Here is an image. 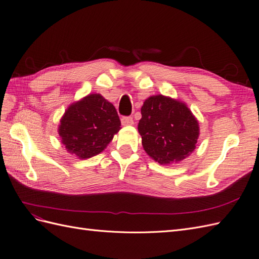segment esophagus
I'll use <instances>...</instances> for the list:
<instances>
[{"label":"esophagus","mask_w":259,"mask_h":259,"mask_svg":"<svg viewBox=\"0 0 259 259\" xmlns=\"http://www.w3.org/2000/svg\"><path fill=\"white\" fill-rule=\"evenodd\" d=\"M121 122H122V125H124V126H128V125L134 124V121H133L132 116H123Z\"/></svg>","instance_id":"1"}]
</instances>
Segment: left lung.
<instances>
[{"mask_svg":"<svg viewBox=\"0 0 259 259\" xmlns=\"http://www.w3.org/2000/svg\"><path fill=\"white\" fill-rule=\"evenodd\" d=\"M138 132L146 153L161 165H171L194 151L200 127L184 101L154 95L144 101Z\"/></svg>","mask_w":259,"mask_h":259,"instance_id":"obj_1","label":"left lung"}]
</instances>
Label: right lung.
<instances>
[{
  "mask_svg": "<svg viewBox=\"0 0 259 259\" xmlns=\"http://www.w3.org/2000/svg\"><path fill=\"white\" fill-rule=\"evenodd\" d=\"M114 106L100 94H90L70 105L58 125L60 143L77 159L103 152L121 130Z\"/></svg>",
  "mask_w": 259,
  "mask_h": 259,
  "instance_id": "add662e5",
  "label": "right lung"
}]
</instances>
